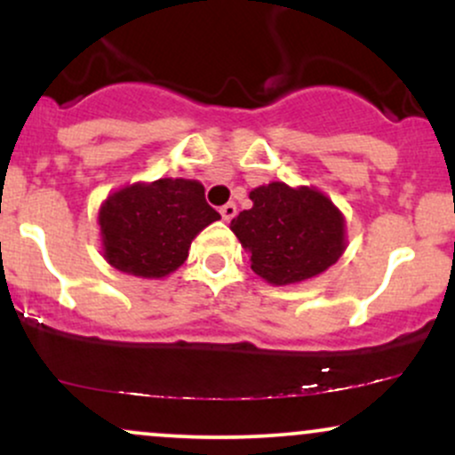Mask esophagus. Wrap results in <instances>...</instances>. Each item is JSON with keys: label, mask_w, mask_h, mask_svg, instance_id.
Returning <instances> with one entry per match:
<instances>
[{"label": "esophagus", "mask_w": 455, "mask_h": 455, "mask_svg": "<svg viewBox=\"0 0 455 455\" xmlns=\"http://www.w3.org/2000/svg\"><path fill=\"white\" fill-rule=\"evenodd\" d=\"M220 213H222V218L227 222L233 220V218L237 216V205H235V203H227V205L220 207Z\"/></svg>", "instance_id": "obj_1"}]
</instances>
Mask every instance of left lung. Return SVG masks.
I'll return each instance as SVG.
<instances>
[{"label": "left lung", "mask_w": 455, "mask_h": 455, "mask_svg": "<svg viewBox=\"0 0 455 455\" xmlns=\"http://www.w3.org/2000/svg\"><path fill=\"white\" fill-rule=\"evenodd\" d=\"M252 210L233 218L231 231L248 250L250 267L271 284H293L323 274L344 250V220L315 188L282 181L254 188Z\"/></svg>", "instance_id": "1"}]
</instances>
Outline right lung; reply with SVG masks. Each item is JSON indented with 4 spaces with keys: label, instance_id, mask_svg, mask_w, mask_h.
I'll return each instance as SVG.
<instances>
[{
    "label": "right lung",
    "instance_id": "add662e5",
    "mask_svg": "<svg viewBox=\"0 0 455 455\" xmlns=\"http://www.w3.org/2000/svg\"><path fill=\"white\" fill-rule=\"evenodd\" d=\"M218 218L198 181L124 188L104 201L98 218L104 259L124 274L162 278L184 263L192 239Z\"/></svg>",
    "mask_w": 455,
    "mask_h": 455
}]
</instances>
